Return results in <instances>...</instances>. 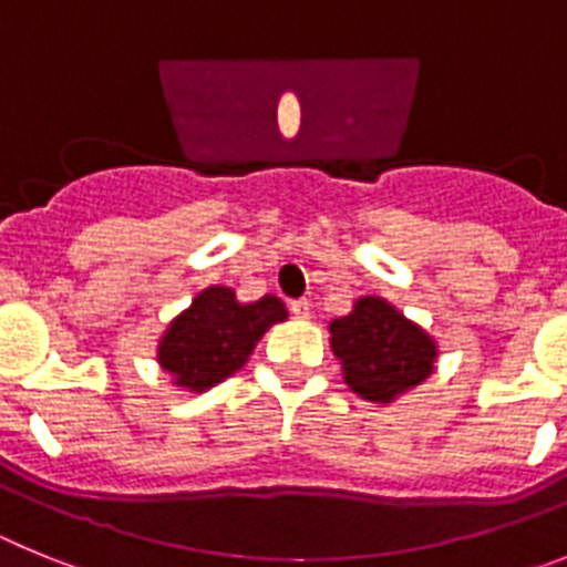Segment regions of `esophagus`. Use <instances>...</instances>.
I'll return each instance as SVG.
<instances>
[{"mask_svg": "<svg viewBox=\"0 0 567 567\" xmlns=\"http://www.w3.org/2000/svg\"><path fill=\"white\" fill-rule=\"evenodd\" d=\"M289 312H292L295 318L307 320L309 312H312V303H309L307 298H298V300H292V303H289Z\"/></svg>", "mask_w": 567, "mask_h": 567, "instance_id": "obj_1", "label": "esophagus"}]
</instances>
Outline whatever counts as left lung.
Here are the masks:
<instances>
[{"label": "left lung", "instance_id": "8db88e82", "mask_svg": "<svg viewBox=\"0 0 567 567\" xmlns=\"http://www.w3.org/2000/svg\"><path fill=\"white\" fill-rule=\"evenodd\" d=\"M329 332L343 380L372 403H392L423 383L437 358L434 340L380 298H360L352 315L332 320Z\"/></svg>", "mask_w": 567, "mask_h": 567}]
</instances>
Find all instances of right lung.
Instances as JSON below:
<instances>
[{
  "mask_svg": "<svg viewBox=\"0 0 567 567\" xmlns=\"http://www.w3.org/2000/svg\"><path fill=\"white\" fill-rule=\"evenodd\" d=\"M287 318L278 298L238 303L227 287H209L169 323L158 343V363L175 385L204 392L247 363L260 334Z\"/></svg>",
  "mask_w": 567,
  "mask_h": 567,
  "instance_id": "1",
  "label": "right lung"
}]
</instances>
